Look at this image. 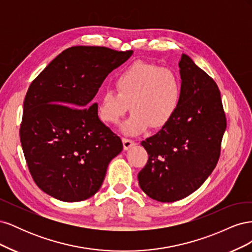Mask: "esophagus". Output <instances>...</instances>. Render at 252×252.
Returning <instances> with one entry per match:
<instances>
[{
	"label": "esophagus",
	"mask_w": 252,
	"mask_h": 252,
	"mask_svg": "<svg viewBox=\"0 0 252 252\" xmlns=\"http://www.w3.org/2000/svg\"><path fill=\"white\" fill-rule=\"evenodd\" d=\"M123 141V147H124V150H128L129 148H130L131 146H133L134 145V142L132 140H129V139H123L122 140Z\"/></svg>",
	"instance_id": "obj_1"
}]
</instances>
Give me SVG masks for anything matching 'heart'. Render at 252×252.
<instances>
[{
	"mask_svg": "<svg viewBox=\"0 0 252 252\" xmlns=\"http://www.w3.org/2000/svg\"><path fill=\"white\" fill-rule=\"evenodd\" d=\"M117 89L98 96L97 114L106 124L118 125L129 110L131 117L122 127L128 135L144 133L151 126L163 128L174 117L182 98L179 74L170 68L138 61L129 65L114 81Z\"/></svg>",
	"mask_w": 252,
	"mask_h": 252,
	"instance_id": "b5f03b06",
	"label": "heart"
}]
</instances>
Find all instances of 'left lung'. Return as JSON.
Wrapping results in <instances>:
<instances>
[{
	"instance_id": "obj_1",
	"label": "left lung",
	"mask_w": 252,
	"mask_h": 252,
	"mask_svg": "<svg viewBox=\"0 0 252 252\" xmlns=\"http://www.w3.org/2000/svg\"><path fill=\"white\" fill-rule=\"evenodd\" d=\"M181 103L171 121L141 143L148 161L139 172L141 189L170 203L199 189L218 164L226 117L216 82L187 55L179 62Z\"/></svg>"
}]
</instances>
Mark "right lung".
Listing matches in <instances>:
<instances>
[{
  "label": "right lung",
  "mask_w": 252,
  "mask_h": 252,
  "mask_svg": "<svg viewBox=\"0 0 252 252\" xmlns=\"http://www.w3.org/2000/svg\"><path fill=\"white\" fill-rule=\"evenodd\" d=\"M132 52L67 48L30 84L20 139L29 172L44 192L63 202H80L101 188L123 144L98 119L93 98Z\"/></svg>",
  "instance_id": "1"
}]
</instances>
